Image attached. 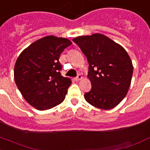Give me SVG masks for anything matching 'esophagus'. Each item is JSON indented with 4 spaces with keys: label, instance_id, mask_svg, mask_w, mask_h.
I'll use <instances>...</instances> for the list:
<instances>
[{
    "label": "esophagus",
    "instance_id": "obj_1",
    "mask_svg": "<svg viewBox=\"0 0 150 150\" xmlns=\"http://www.w3.org/2000/svg\"><path fill=\"white\" fill-rule=\"evenodd\" d=\"M81 79H82V76H81V75H80V74L78 75L77 77L75 78V80H76V81H80Z\"/></svg>",
    "mask_w": 150,
    "mask_h": 150
}]
</instances>
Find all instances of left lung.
Returning <instances> with one entry per match:
<instances>
[{"label":"left lung","mask_w":150,"mask_h":150,"mask_svg":"<svg viewBox=\"0 0 150 150\" xmlns=\"http://www.w3.org/2000/svg\"><path fill=\"white\" fill-rule=\"evenodd\" d=\"M72 41L89 64L88 78L92 89L85 94L86 102L105 110L118 105L127 95L133 72L127 52L103 34L79 36Z\"/></svg>","instance_id":"left-lung-1"}]
</instances>
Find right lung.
<instances>
[{
	"mask_svg": "<svg viewBox=\"0 0 150 150\" xmlns=\"http://www.w3.org/2000/svg\"><path fill=\"white\" fill-rule=\"evenodd\" d=\"M71 45L67 38L49 35L33 42L17 58L16 85L27 103L38 110L52 109L64 101L71 81L61 75L59 58Z\"/></svg>",
	"mask_w": 150,
	"mask_h": 150,
	"instance_id": "obj_1",
	"label": "right lung"
}]
</instances>
